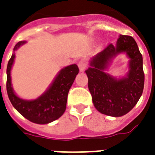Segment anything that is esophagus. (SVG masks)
<instances>
[{"label": "esophagus", "mask_w": 155, "mask_h": 155, "mask_svg": "<svg viewBox=\"0 0 155 155\" xmlns=\"http://www.w3.org/2000/svg\"><path fill=\"white\" fill-rule=\"evenodd\" d=\"M78 68L80 71L83 72L87 68V64L84 61H80L78 62Z\"/></svg>", "instance_id": "esophagus-1"}]
</instances>
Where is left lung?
I'll return each instance as SVG.
<instances>
[{
  "label": "left lung",
  "mask_w": 155,
  "mask_h": 155,
  "mask_svg": "<svg viewBox=\"0 0 155 155\" xmlns=\"http://www.w3.org/2000/svg\"><path fill=\"white\" fill-rule=\"evenodd\" d=\"M125 52L130 58V70L126 77L116 79L104 72L111 60ZM142 56L135 39L120 35L116 45L109 44L91 59L86 70L88 88L95 108L107 116L119 117L134 108L144 88L145 75Z\"/></svg>",
  "instance_id": "left-lung-1"
}]
</instances>
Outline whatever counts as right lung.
Here are the masks:
<instances>
[{"label": "right lung", "instance_id": "obj_1", "mask_svg": "<svg viewBox=\"0 0 155 155\" xmlns=\"http://www.w3.org/2000/svg\"><path fill=\"white\" fill-rule=\"evenodd\" d=\"M25 43V41L18 42L14 47V51H16ZM14 58L15 53L12 54L6 69L7 94L14 108L28 120L39 124L51 123L60 118L66 109L69 89L78 74V65L74 64L64 67L59 72L44 94L34 100H25L17 96L12 87L10 71Z\"/></svg>", "mask_w": 155, "mask_h": 155}]
</instances>
